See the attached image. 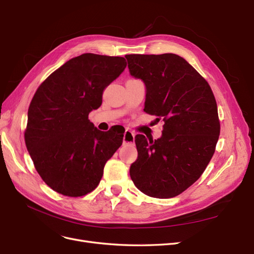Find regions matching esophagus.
Listing matches in <instances>:
<instances>
[{"instance_id": "34e87169", "label": "esophagus", "mask_w": 254, "mask_h": 254, "mask_svg": "<svg viewBox=\"0 0 254 254\" xmlns=\"http://www.w3.org/2000/svg\"><path fill=\"white\" fill-rule=\"evenodd\" d=\"M135 141V134L132 132V130L127 128L126 132L124 134V143H134Z\"/></svg>"}]
</instances>
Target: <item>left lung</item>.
I'll return each mask as SVG.
<instances>
[{"mask_svg":"<svg viewBox=\"0 0 254 254\" xmlns=\"http://www.w3.org/2000/svg\"><path fill=\"white\" fill-rule=\"evenodd\" d=\"M126 59L130 75L145 84L144 112L164 121L155 141L135 137L138 158L129 167L130 179L149 196L174 198L199 179L214 154L220 136L217 101L208 82L179 55Z\"/></svg>","mask_w":254,"mask_h":254,"instance_id":"obj_1","label":"left lung"}]
</instances>
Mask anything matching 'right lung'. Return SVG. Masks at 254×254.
Wrapping results in <instances>:
<instances>
[{"instance_id": "right-lung-1", "label": "right lung", "mask_w": 254, "mask_h": 254, "mask_svg": "<svg viewBox=\"0 0 254 254\" xmlns=\"http://www.w3.org/2000/svg\"><path fill=\"white\" fill-rule=\"evenodd\" d=\"M126 67L124 58L84 53L64 63L36 90L25 142L35 170L56 192L81 196L95 190L106 162L122 144L125 128L101 132L88 116Z\"/></svg>"}]
</instances>
